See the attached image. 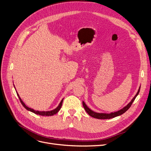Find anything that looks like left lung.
Returning <instances> with one entry per match:
<instances>
[{
  "mask_svg": "<svg viewBox=\"0 0 151 151\" xmlns=\"http://www.w3.org/2000/svg\"><path fill=\"white\" fill-rule=\"evenodd\" d=\"M140 89H141V86L139 87V89L136 93V95L134 97V98L132 99V101L130 102L128 104L124 107L123 109H121L117 112H111L110 114H106V113H97L96 112H93V111H92L91 109H90L89 107H88L86 104H85V102L83 101L82 102V104L83 106H84L86 111L87 112V113L89 114V116H91V117H93V118H96V119H111V118H114L115 117L121 116L122 114H123L124 112H126L128 109L130 108V107L131 106L132 102L134 101L135 99L137 97V96L139 94V91H140Z\"/></svg>",
  "mask_w": 151,
  "mask_h": 151,
  "instance_id": "obj_1",
  "label": "left lung"
}]
</instances>
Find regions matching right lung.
Segmentation results:
<instances>
[{"mask_svg": "<svg viewBox=\"0 0 151 151\" xmlns=\"http://www.w3.org/2000/svg\"><path fill=\"white\" fill-rule=\"evenodd\" d=\"M17 96H18V97H19V99H20V102H21L22 106H23L26 109H27V111H30V112H34V113L35 114H37V115L43 116H53V115H54V114L58 113V112L60 111V108H61V107H62V102H63V99H62V100L60 101V104H59V105L58 106V107H56L55 109H54V110H52V111H35V110H34V109H31V108L27 107V106H26V105L24 103V102L22 101L21 99H20V97H19V95L18 94V93H17Z\"/></svg>", "mask_w": 151, "mask_h": 151, "instance_id": "1", "label": "right lung"}]
</instances>
